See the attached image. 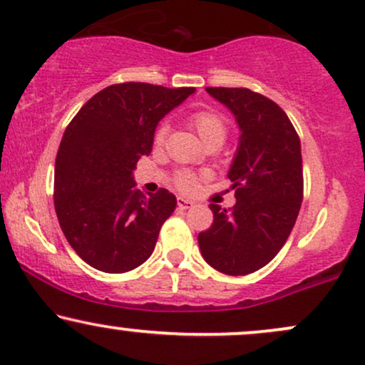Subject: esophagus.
<instances>
[{"label": "esophagus", "mask_w": 365, "mask_h": 365, "mask_svg": "<svg viewBox=\"0 0 365 365\" xmlns=\"http://www.w3.org/2000/svg\"><path fill=\"white\" fill-rule=\"evenodd\" d=\"M178 207L181 210H187V208H192L195 207V201L187 200V198H178Z\"/></svg>", "instance_id": "obj_1"}]
</instances>
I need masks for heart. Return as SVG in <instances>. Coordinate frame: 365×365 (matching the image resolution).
<instances>
[{"label": "heart", "instance_id": "b5f03b06", "mask_svg": "<svg viewBox=\"0 0 365 365\" xmlns=\"http://www.w3.org/2000/svg\"><path fill=\"white\" fill-rule=\"evenodd\" d=\"M187 124L198 133V136L207 145V148H218L224 145V141L229 136V123L220 113L213 109H198L187 115ZM169 135V124L160 123L157 126L153 141L157 147L164 145V141ZM175 186L181 191H192L198 186V175L191 170H181L174 175Z\"/></svg>", "mask_w": 365, "mask_h": 365}]
</instances>
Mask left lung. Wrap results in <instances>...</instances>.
<instances>
[{
    "label": "left lung",
    "instance_id": "8db88e82",
    "mask_svg": "<svg viewBox=\"0 0 365 365\" xmlns=\"http://www.w3.org/2000/svg\"><path fill=\"white\" fill-rule=\"evenodd\" d=\"M235 115L241 138L229 179L235 205L212 203L213 224L198 244L212 268L250 275L268 264L292 232L304 195L301 140L289 115L272 98L250 88L207 87Z\"/></svg>",
    "mask_w": 365,
    "mask_h": 365
}]
</instances>
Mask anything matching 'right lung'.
<instances>
[{"instance_id": "add662e5", "label": "right lung", "mask_w": 365, "mask_h": 365, "mask_svg": "<svg viewBox=\"0 0 365 365\" xmlns=\"http://www.w3.org/2000/svg\"><path fill=\"white\" fill-rule=\"evenodd\" d=\"M195 92L126 81L96 93L66 126L54 169V208L64 237L106 273L140 267L175 208L164 187L136 190L133 170L152 152L158 121Z\"/></svg>"}]
</instances>
